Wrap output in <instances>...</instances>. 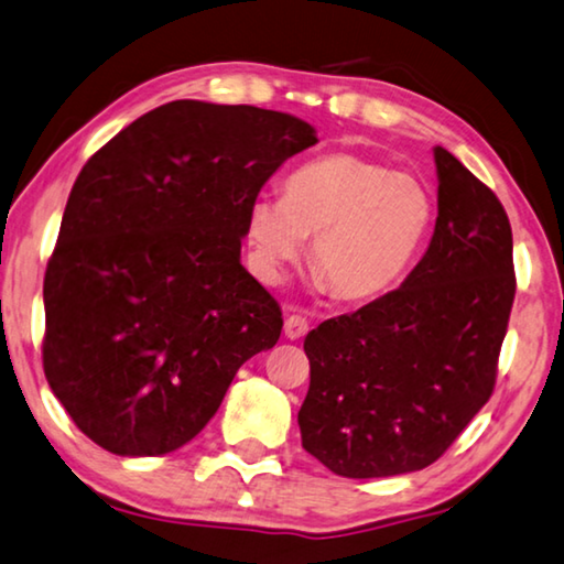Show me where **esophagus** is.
Masks as SVG:
<instances>
[{
  "label": "esophagus",
  "instance_id": "34e87169",
  "mask_svg": "<svg viewBox=\"0 0 564 564\" xmlns=\"http://www.w3.org/2000/svg\"><path fill=\"white\" fill-rule=\"evenodd\" d=\"M310 332V322L307 317H302V314H288V319H284V337L288 339H302L304 334Z\"/></svg>",
  "mask_w": 564,
  "mask_h": 564
}]
</instances>
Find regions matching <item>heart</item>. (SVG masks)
<instances>
[{"label":"heart","instance_id":"heart-1","mask_svg":"<svg viewBox=\"0 0 564 564\" xmlns=\"http://www.w3.org/2000/svg\"><path fill=\"white\" fill-rule=\"evenodd\" d=\"M433 223V197L421 177L357 153H327L300 165L282 197H254L247 240L267 274L297 260L314 237L312 272L332 297H381L409 270Z\"/></svg>","mask_w":564,"mask_h":564}]
</instances>
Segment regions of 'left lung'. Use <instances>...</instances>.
<instances>
[{"instance_id":"left-lung-1","label":"left lung","mask_w":564,"mask_h":564,"mask_svg":"<svg viewBox=\"0 0 564 564\" xmlns=\"http://www.w3.org/2000/svg\"><path fill=\"white\" fill-rule=\"evenodd\" d=\"M438 217L399 290L322 322L304 339L302 446L344 478L436 463L486 406L516 300L506 207L446 148H433Z\"/></svg>"}]
</instances>
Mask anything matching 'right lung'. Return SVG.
<instances>
[{"label": "right lung", "mask_w": 564, "mask_h": 564, "mask_svg": "<svg viewBox=\"0 0 564 564\" xmlns=\"http://www.w3.org/2000/svg\"><path fill=\"white\" fill-rule=\"evenodd\" d=\"M314 143L290 113L171 101L88 158L46 264L42 359L98 446H185L237 369L280 339V304L240 264L247 207Z\"/></svg>", "instance_id": "obj_1"}]
</instances>
